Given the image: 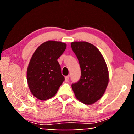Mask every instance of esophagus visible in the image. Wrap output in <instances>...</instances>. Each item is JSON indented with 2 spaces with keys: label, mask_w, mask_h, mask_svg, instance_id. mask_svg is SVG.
Here are the masks:
<instances>
[{
  "label": "esophagus",
  "mask_w": 134,
  "mask_h": 134,
  "mask_svg": "<svg viewBox=\"0 0 134 134\" xmlns=\"http://www.w3.org/2000/svg\"><path fill=\"white\" fill-rule=\"evenodd\" d=\"M69 76H67L65 77V82H68L69 80Z\"/></svg>",
  "instance_id": "obj_1"
}]
</instances>
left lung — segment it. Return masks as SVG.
<instances>
[{
	"label": "left lung",
	"instance_id": "left-lung-1",
	"mask_svg": "<svg viewBox=\"0 0 134 134\" xmlns=\"http://www.w3.org/2000/svg\"><path fill=\"white\" fill-rule=\"evenodd\" d=\"M71 45L81 69L80 79L71 87L79 100L91 105L101 98L109 83L107 65L94 45L85 41L72 42Z\"/></svg>",
	"mask_w": 134,
	"mask_h": 134
}]
</instances>
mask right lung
<instances>
[{
	"label": "right lung",
	"mask_w": 134,
	"mask_h": 134,
	"mask_svg": "<svg viewBox=\"0 0 134 134\" xmlns=\"http://www.w3.org/2000/svg\"><path fill=\"white\" fill-rule=\"evenodd\" d=\"M66 44L47 41L40 46L31 58L27 70V79L32 94L46 100L54 96L65 80L58 58L65 51Z\"/></svg>",
	"instance_id": "add662e5"
}]
</instances>
